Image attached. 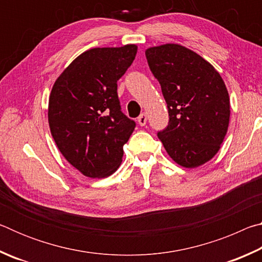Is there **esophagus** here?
<instances>
[{
	"mask_svg": "<svg viewBox=\"0 0 262 262\" xmlns=\"http://www.w3.org/2000/svg\"><path fill=\"white\" fill-rule=\"evenodd\" d=\"M137 121H139L140 126H144L147 123V114L142 113L139 118H137Z\"/></svg>",
	"mask_w": 262,
	"mask_h": 262,
	"instance_id": "obj_1",
	"label": "esophagus"
}]
</instances>
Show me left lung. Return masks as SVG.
I'll list each match as a JSON object with an SVG mask.
<instances>
[{
    "mask_svg": "<svg viewBox=\"0 0 262 262\" xmlns=\"http://www.w3.org/2000/svg\"><path fill=\"white\" fill-rule=\"evenodd\" d=\"M145 56L170 117L158 139L178 165H203L219 152L228 132L230 98L223 78L207 60L179 43L149 47Z\"/></svg>",
    "mask_w": 262,
    "mask_h": 262,
    "instance_id": "left-lung-1",
    "label": "left lung"
}]
</instances>
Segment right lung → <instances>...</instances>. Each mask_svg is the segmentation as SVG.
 <instances>
[{
	"instance_id": "obj_1",
	"label": "right lung",
	"mask_w": 262,
	"mask_h": 262,
	"mask_svg": "<svg viewBox=\"0 0 262 262\" xmlns=\"http://www.w3.org/2000/svg\"><path fill=\"white\" fill-rule=\"evenodd\" d=\"M137 46L97 47L70 63L52 88L48 123L63 157L89 178H106L122 162L135 122L121 112L118 81Z\"/></svg>"
}]
</instances>
